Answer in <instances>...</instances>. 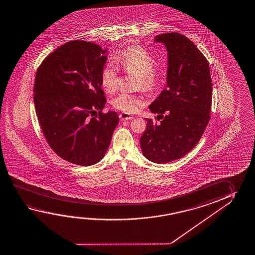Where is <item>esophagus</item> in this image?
<instances>
[{
    "label": "esophagus",
    "instance_id": "1",
    "mask_svg": "<svg viewBox=\"0 0 255 255\" xmlns=\"http://www.w3.org/2000/svg\"><path fill=\"white\" fill-rule=\"evenodd\" d=\"M134 117L129 114L122 113L119 115V118L121 121H127V120H131Z\"/></svg>",
    "mask_w": 255,
    "mask_h": 255
}]
</instances>
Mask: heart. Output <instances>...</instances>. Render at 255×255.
Wrapping results in <instances>:
<instances>
[{"label":"heart","mask_w":255,"mask_h":255,"mask_svg":"<svg viewBox=\"0 0 255 255\" xmlns=\"http://www.w3.org/2000/svg\"><path fill=\"white\" fill-rule=\"evenodd\" d=\"M116 61L127 73L137 75L134 87L150 91L156 87L163 77V70L155 66V58L145 48L131 46L123 50L116 57ZM118 67L113 61H108L101 70L102 87L109 93L116 92L118 84ZM144 100L138 94L122 92L111 101L113 108L126 114L138 112Z\"/></svg>","instance_id":"obj_1"}]
</instances>
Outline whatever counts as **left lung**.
<instances>
[{
	"instance_id": "left-lung-1",
	"label": "left lung",
	"mask_w": 255,
	"mask_h": 255,
	"mask_svg": "<svg viewBox=\"0 0 255 255\" xmlns=\"http://www.w3.org/2000/svg\"><path fill=\"white\" fill-rule=\"evenodd\" d=\"M154 42L167 50L166 88L149 106L161 121L145 118L139 142L146 159L166 163L181 158L200 140L210 120L213 85L207 59L188 38L166 33Z\"/></svg>"
}]
</instances>
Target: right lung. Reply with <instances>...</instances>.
I'll return each instance as SVG.
<instances>
[{
	"label": "right lung",
	"instance_id": "1",
	"mask_svg": "<svg viewBox=\"0 0 255 255\" xmlns=\"http://www.w3.org/2000/svg\"><path fill=\"white\" fill-rule=\"evenodd\" d=\"M107 52L93 42H67L47 56L35 76L34 102L43 135L56 154L77 165L104 157L119 122L115 111L101 113Z\"/></svg>",
	"mask_w": 255,
	"mask_h": 255
}]
</instances>
